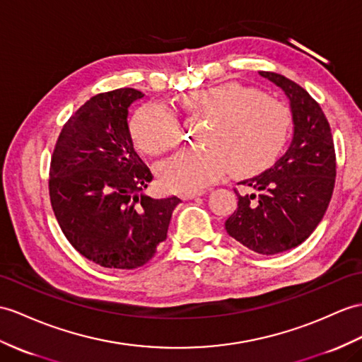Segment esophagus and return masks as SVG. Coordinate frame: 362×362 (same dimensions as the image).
Segmentation results:
<instances>
[{
    "label": "esophagus",
    "instance_id": "obj_1",
    "mask_svg": "<svg viewBox=\"0 0 362 362\" xmlns=\"http://www.w3.org/2000/svg\"><path fill=\"white\" fill-rule=\"evenodd\" d=\"M202 193L204 192H186V193H181V199H184V201H187V199H193V198H197V197H201Z\"/></svg>",
    "mask_w": 362,
    "mask_h": 362
}]
</instances>
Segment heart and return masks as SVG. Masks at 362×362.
<instances>
[{
    "label": "heart",
    "mask_w": 362,
    "mask_h": 362,
    "mask_svg": "<svg viewBox=\"0 0 362 362\" xmlns=\"http://www.w3.org/2000/svg\"><path fill=\"white\" fill-rule=\"evenodd\" d=\"M182 105L192 117L210 124L202 151H184L165 161L160 175L170 190L192 192L207 187L230 169L252 175L276 161L286 146L290 115L278 100L236 83L190 92ZM130 134L148 155L169 152L181 143L182 126L176 112L164 103H148L132 118Z\"/></svg>",
    "instance_id": "b5f03b06"
}]
</instances>
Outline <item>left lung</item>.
<instances>
[{
  "label": "left lung",
  "mask_w": 362,
  "mask_h": 362,
  "mask_svg": "<svg viewBox=\"0 0 362 362\" xmlns=\"http://www.w3.org/2000/svg\"><path fill=\"white\" fill-rule=\"evenodd\" d=\"M286 92L292 107V144L272 169L238 182V207L227 218L233 240L261 255H276L304 243L329 207L337 176L330 124L320 104L292 79L259 72Z\"/></svg>",
  "instance_id": "8db88e82"
}]
</instances>
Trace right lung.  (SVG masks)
Listing matches in <instances>:
<instances>
[{
    "label": "right lung",
    "mask_w": 362,
    "mask_h": 362,
    "mask_svg": "<svg viewBox=\"0 0 362 362\" xmlns=\"http://www.w3.org/2000/svg\"><path fill=\"white\" fill-rule=\"evenodd\" d=\"M143 93L103 92L59 132L49 169V197L72 247L105 269L135 270L165 241L181 199L144 195L153 175L134 151L127 109Z\"/></svg>",
    "instance_id": "obj_1"
}]
</instances>
